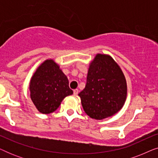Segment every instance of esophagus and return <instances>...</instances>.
Returning a JSON list of instances; mask_svg holds the SVG:
<instances>
[{
	"label": "esophagus",
	"mask_w": 158,
	"mask_h": 158,
	"mask_svg": "<svg viewBox=\"0 0 158 158\" xmlns=\"http://www.w3.org/2000/svg\"><path fill=\"white\" fill-rule=\"evenodd\" d=\"M78 92H79L78 89H75L74 90H73V94H74L75 96H76V95L78 94Z\"/></svg>",
	"instance_id": "esophagus-1"
}]
</instances>
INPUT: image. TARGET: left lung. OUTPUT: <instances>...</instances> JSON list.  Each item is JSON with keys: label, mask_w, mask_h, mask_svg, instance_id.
I'll return each mask as SVG.
<instances>
[{"label": "left lung", "mask_w": 158, "mask_h": 158, "mask_svg": "<svg viewBox=\"0 0 158 158\" xmlns=\"http://www.w3.org/2000/svg\"><path fill=\"white\" fill-rule=\"evenodd\" d=\"M127 94L120 67L111 56L96 55L90 64L85 87L78 94L86 114L97 120L114 115L124 106Z\"/></svg>", "instance_id": "obj_1"}]
</instances>
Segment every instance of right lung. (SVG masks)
I'll use <instances>...</instances> for the list:
<instances>
[{
	"label": "right lung",
	"instance_id": "add662e5",
	"mask_svg": "<svg viewBox=\"0 0 158 158\" xmlns=\"http://www.w3.org/2000/svg\"><path fill=\"white\" fill-rule=\"evenodd\" d=\"M30 96L41 113H52L66 96L73 91L68 77L52 60H47L37 68L29 85Z\"/></svg>",
	"mask_w": 158,
	"mask_h": 158
}]
</instances>
